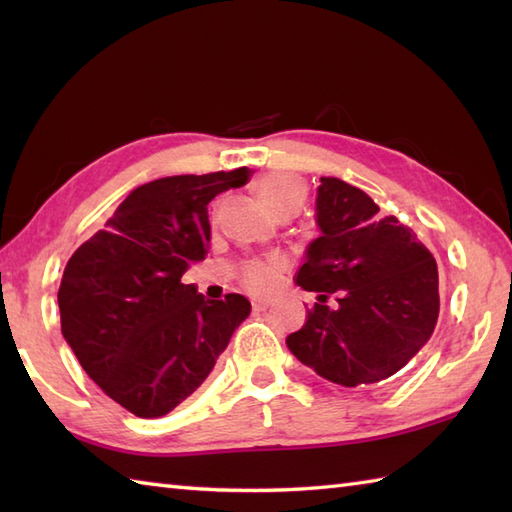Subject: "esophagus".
I'll use <instances>...</instances> for the list:
<instances>
[{
    "mask_svg": "<svg viewBox=\"0 0 512 512\" xmlns=\"http://www.w3.org/2000/svg\"><path fill=\"white\" fill-rule=\"evenodd\" d=\"M268 308V301L266 299H253V310L255 312H262Z\"/></svg>",
    "mask_w": 512,
    "mask_h": 512,
    "instance_id": "1",
    "label": "esophagus"
}]
</instances>
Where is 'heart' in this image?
I'll return each mask as SVG.
<instances>
[{"label": "heart", "instance_id": "heart-1", "mask_svg": "<svg viewBox=\"0 0 512 512\" xmlns=\"http://www.w3.org/2000/svg\"><path fill=\"white\" fill-rule=\"evenodd\" d=\"M255 191L270 213L292 215L306 202V184L292 173H268L255 182ZM279 259H255L244 268V281L250 290L266 292L277 281Z\"/></svg>", "mask_w": 512, "mask_h": 512}]
</instances>
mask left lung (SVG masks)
Instances as JSON below:
<instances>
[{
  "label": "left lung",
  "mask_w": 512,
  "mask_h": 512,
  "mask_svg": "<svg viewBox=\"0 0 512 512\" xmlns=\"http://www.w3.org/2000/svg\"><path fill=\"white\" fill-rule=\"evenodd\" d=\"M339 178H321L317 226L297 286L319 292L286 345L303 365L343 387L380 383L416 356L440 314L438 266L394 215ZM340 306L324 303L333 292Z\"/></svg>",
  "instance_id": "8db88e82"
}]
</instances>
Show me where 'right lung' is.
Segmentation results:
<instances>
[{"instance_id":"1","label":"right lung","mask_w":512,"mask_h":512,"mask_svg":"<svg viewBox=\"0 0 512 512\" xmlns=\"http://www.w3.org/2000/svg\"><path fill=\"white\" fill-rule=\"evenodd\" d=\"M250 176L239 167L143 184L63 270V339L85 374L138 418L167 416L187 400L250 314L242 295L213 301L182 284L209 253L206 204Z\"/></svg>"}]
</instances>
